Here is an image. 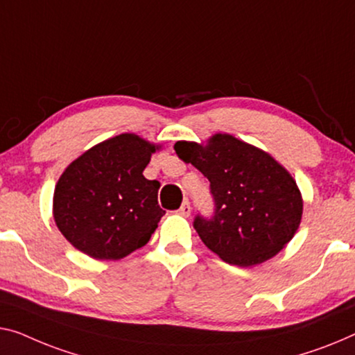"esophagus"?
I'll list each match as a JSON object with an SVG mask.
<instances>
[{"instance_id": "1", "label": "esophagus", "mask_w": 355, "mask_h": 355, "mask_svg": "<svg viewBox=\"0 0 355 355\" xmlns=\"http://www.w3.org/2000/svg\"><path fill=\"white\" fill-rule=\"evenodd\" d=\"M178 214L184 216V218H188V216L191 215V205H189L188 200H184V202L182 204V207L178 209Z\"/></svg>"}]
</instances>
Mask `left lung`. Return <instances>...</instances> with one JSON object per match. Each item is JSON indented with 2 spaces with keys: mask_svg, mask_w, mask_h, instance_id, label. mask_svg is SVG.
<instances>
[{
  "mask_svg": "<svg viewBox=\"0 0 355 355\" xmlns=\"http://www.w3.org/2000/svg\"><path fill=\"white\" fill-rule=\"evenodd\" d=\"M173 150L209 178L215 215H198L194 228L221 260L255 266L293 239L303 198L295 178L269 153L230 134H215L204 144L182 140Z\"/></svg>",
  "mask_w": 355,
  "mask_h": 355,
  "instance_id": "8db88e82",
  "label": "left lung"
}]
</instances>
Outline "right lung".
Listing matches in <instances>:
<instances>
[{
	"instance_id": "1",
	"label": "right lung",
	"mask_w": 355,
	"mask_h": 355,
	"mask_svg": "<svg viewBox=\"0 0 355 355\" xmlns=\"http://www.w3.org/2000/svg\"><path fill=\"white\" fill-rule=\"evenodd\" d=\"M161 145L137 134L100 141L68 166L54 189L52 215L70 244L94 260H121L144 247L166 214L157 180L144 171Z\"/></svg>"
}]
</instances>
